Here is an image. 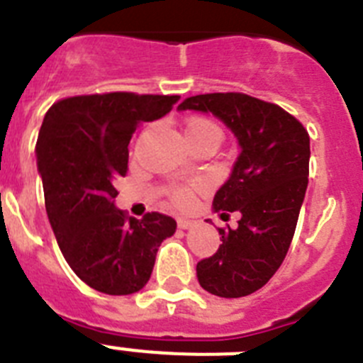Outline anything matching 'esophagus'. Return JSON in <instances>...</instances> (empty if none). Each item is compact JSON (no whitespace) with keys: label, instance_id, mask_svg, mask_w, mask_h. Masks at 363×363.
I'll return each mask as SVG.
<instances>
[{"label":"esophagus","instance_id":"obj_1","mask_svg":"<svg viewBox=\"0 0 363 363\" xmlns=\"http://www.w3.org/2000/svg\"><path fill=\"white\" fill-rule=\"evenodd\" d=\"M194 223L196 221H192V220H185V218H179L178 220V229H192L194 227Z\"/></svg>","mask_w":363,"mask_h":363}]
</instances>
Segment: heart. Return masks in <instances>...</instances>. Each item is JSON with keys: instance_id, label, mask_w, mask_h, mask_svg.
Wrapping results in <instances>:
<instances>
[{"instance_id": "1", "label": "heart", "mask_w": 363, "mask_h": 363, "mask_svg": "<svg viewBox=\"0 0 363 363\" xmlns=\"http://www.w3.org/2000/svg\"><path fill=\"white\" fill-rule=\"evenodd\" d=\"M187 138H201V136H218L221 138L218 125L213 123L207 118H192L187 123ZM196 185H185V187L172 189V200L178 205H189L192 200V192L196 191Z\"/></svg>"}]
</instances>
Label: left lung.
<instances>
[{
  "mask_svg": "<svg viewBox=\"0 0 363 363\" xmlns=\"http://www.w3.org/2000/svg\"><path fill=\"white\" fill-rule=\"evenodd\" d=\"M178 111L213 114L238 140L213 209L242 218L236 229H218L221 245L198 262L196 277L211 294L247 296L271 280L289 251L309 182V134L281 107L240 92L191 96Z\"/></svg>",
  "mask_w": 363,
  "mask_h": 363,
  "instance_id": "left-lung-1",
  "label": "left lung"
}]
</instances>
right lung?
<instances>
[{"mask_svg": "<svg viewBox=\"0 0 363 363\" xmlns=\"http://www.w3.org/2000/svg\"><path fill=\"white\" fill-rule=\"evenodd\" d=\"M178 99L133 92L74 96L45 114L36 162L47 216L67 264L99 293L143 289L160 243L174 234L176 221L165 214L125 216L114 205V182L127 174L134 130L165 116Z\"/></svg>", "mask_w": 363, "mask_h": 363, "instance_id": "right-lung-1", "label": "right lung"}]
</instances>
